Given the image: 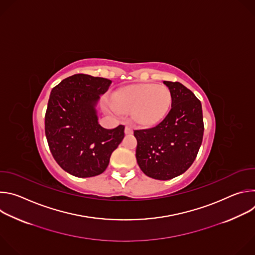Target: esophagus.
<instances>
[{"label":"esophagus","instance_id":"1","mask_svg":"<svg viewBox=\"0 0 255 255\" xmlns=\"http://www.w3.org/2000/svg\"><path fill=\"white\" fill-rule=\"evenodd\" d=\"M132 132H133L132 127L129 126V125H126V126H125V133H126V134H131Z\"/></svg>","mask_w":255,"mask_h":255}]
</instances>
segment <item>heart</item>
<instances>
[{"mask_svg":"<svg viewBox=\"0 0 255 255\" xmlns=\"http://www.w3.org/2000/svg\"><path fill=\"white\" fill-rule=\"evenodd\" d=\"M171 103L169 90L164 86L141 84L126 87L113 96L116 109L132 112L134 120L143 126L158 123L166 115Z\"/></svg>","mask_w":255,"mask_h":255,"instance_id":"b5f03b06","label":"heart"}]
</instances>
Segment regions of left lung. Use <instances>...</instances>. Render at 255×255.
I'll list each match as a JSON object with an SVG mask.
<instances>
[{"mask_svg": "<svg viewBox=\"0 0 255 255\" xmlns=\"http://www.w3.org/2000/svg\"><path fill=\"white\" fill-rule=\"evenodd\" d=\"M163 84L171 95V109L165 118L148 129L134 130L136 159L149 177L167 180L184 173L201 147L204 122L200 100L178 82Z\"/></svg>", "mask_w": 255, "mask_h": 255, "instance_id": "8db88e82", "label": "left lung"}]
</instances>
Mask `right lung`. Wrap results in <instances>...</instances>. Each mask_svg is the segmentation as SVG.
<instances>
[{"instance_id": "obj_1", "label": "right lung", "mask_w": 255, "mask_h": 255, "mask_svg": "<svg viewBox=\"0 0 255 255\" xmlns=\"http://www.w3.org/2000/svg\"><path fill=\"white\" fill-rule=\"evenodd\" d=\"M112 81L78 74L55 86L45 113V135L58 165L78 177L104 172L124 138V125L105 129L98 123L96 105Z\"/></svg>"}]
</instances>
